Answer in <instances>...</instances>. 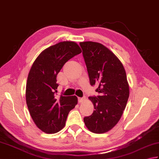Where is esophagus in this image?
Wrapping results in <instances>:
<instances>
[{"label": "esophagus", "mask_w": 159, "mask_h": 159, "mask_svg": "<svg viewBox=\"0 0 159 159\" xmlns=\"http://www.w3.org/2000/svg\"><path fill=\"white\" fill-rule=\"evenodd\" d=\"M85 100V98H78V102L80 103L83 102Z\"/></svg>", "instance_id": "34e87169"}]
</instances>
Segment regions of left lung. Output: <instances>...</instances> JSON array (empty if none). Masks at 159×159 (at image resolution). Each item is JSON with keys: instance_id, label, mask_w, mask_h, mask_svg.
<instances>
[{"instance_id": "1", "label": "left lung", "mask_w": 159, "mask_h": 159, "mask_svg": "<svg viewBox=\"0 0 159 159\" xmlns=\"http://www.w3.org/2000/svg\"><path fill=\"white\" fill-rule=\"evenodd\" d=\"M90 84L98 86L99 95L89 97L93 113L84 118L86 127L95 134L107 132L118 123L126 107L129 86L119 59L102 44L80 42Z\"/></svg>"}]
</instances>
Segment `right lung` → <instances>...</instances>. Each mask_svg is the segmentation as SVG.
<instances>
[{
  "label": "right lung",
  "instance_id": "1",
  "mask_svg": "<svg viewBox=\"0 0 159 159\" xmlns=\"http://www.w3.org/2000/svg\"><path fill=\"white\" fill-rule=\"evenodd\" d=\"M81 52L74 41L59 42L41 52L29 72L26 103L33 121L45 133L61 130L70 111L77 104L75 95L57 96V76L66 62Z\"/></svg>",
  "mask_w": 159,
  "mask_h": 159
}]
</instances>
